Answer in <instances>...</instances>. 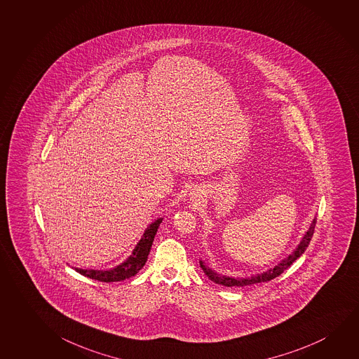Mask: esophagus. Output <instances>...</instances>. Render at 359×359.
<instances>
[{
    "instance_id": "1",
    "label": "esophagus",
    "mask_w": 359,
    "mask_h": 359,
    "mask_svg": "<svg viewBox=\"0 0 359 359\" xmlns=\"http://www.w3.org/2000/svg\"><path fill=\"white\" fill-rule=\"evenodd\" d=\"M195 191H198V190H195ZM194 194V198H200L199 193H191Z\"/></svg>"
}]
</instances>
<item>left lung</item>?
<instances>
[{
  "instance_id": "obj_1",
  "label": "left lung",
  "mask_w": 359,
  "mask_h": 359,
  "mask_svg": "<svg viewBox=\"0 0 359 359\" xmlns=\"http://www.w3.org/2000/svg\"><path fill=\"white\" fill-rule=\"evenodd\" d=\"M316 226V217L311 222L309 230L304 232V236L301 238V241L298 243L296 248L293 250L291 254L288 255L287 257L281 259L278 264H277L273 269H269V270L264 271L261 273L257 275H251L250 277H231L226 276V275H222L216 272L215 270H212L211 267L205 264L204 259H200V267L204 271L205 275L209 277L210 280L212 282H215L217 285H222V286L226 287H243L250 286V285H255V283H259V282H267L273 280L275 277L280 276L283 271L288 269L290 266L292 265V262H294L296 259L304 254L306 251V248H309V241L313 236V231H315Z\"/></svg>"
}]
</instances>
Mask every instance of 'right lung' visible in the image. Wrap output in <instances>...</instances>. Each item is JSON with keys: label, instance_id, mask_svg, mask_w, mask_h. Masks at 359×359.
Listing matches in <instances>:
<instances>
[{"label": "right lung", "instance_id": "1", "mask_svg": "<svg viewBox=\"0 0 359 359\" xmlns=\"http://www.w3.org/2000/svg\"><path fill=\"white\" fill-rule=\"evenodd\" d=\"M161 221H163V217H158L145 229L143 236L135 245L132 254L129 255L127 259H124L116 267L108 269V270H92V269H79V267H72V269L79 272L83 276L89 277V278H93V280L100 282L124 281L129 277L135 276L139 271L143 269V266L145 265V262L148 259L150 248H151Z\"/></svg>", "mask_w": 359, "mask_h": 359}]
</instances>
